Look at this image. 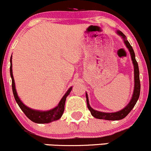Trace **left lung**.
Instances as JSON below:
<instances>
[{
  "label": "left lung",
  "mask_w": 151,
  "mask_h": 151,
  "mask_svg": "<svg viewBox=\"0 0 151 151\" xmlns=\"http://www.w3.org/2000/svg\"><path fill=\"white\" fill-rule=\"evenodd\" d=\"M119 36H121L123 38L124 44L126 45V47L129 49V52L131 54V58H132V60L133 62L134 65V88L133 95H132V99L129 101V103L125 106L123 109L118 111L116 112H99V111L95 110L93 109L91 106H90L89 101H88V94L86 93V101L87 105H88V109L91 112V115L96 118L98 119H103V120H107V121H118V120H121L124 118L129 112H131L134 106L136 104L137 101L139 97V93H140V81H139V66H138V63L137 62L136 59H135V54L134 52L133 48L131 46L129 42L126 39V36L120 30L117 31Z\"/></svg>",
  "instance_id": "8db88e82"
}]
</instances>
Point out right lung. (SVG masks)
Masks as SVG:
<instances>
[{
  "mask_svg": "<svg viewBox=\"0 0 151 151\" xmlns=\"http://www.w3.org/2000/svg\"><path fill=\"white\" fill-rule=\"evenodd\" d=\"M12 57L10 58V75L12 77V91H13L14 96L15 100H16L17 103L19 105L20 109H22V112L25 113V115L33 122L36 123H48L50 122H52L54 121H57V120L60 119L61 118L62 115H63V112H64V106L65 102H66V97L68 96V94L71 92L72 87L69 88L67 91V92L63 96V98L60 101L59 104H58L57 106H55L53 109H50V110L47 111H39L35 110V109H30L26 105H25L22 102L20 99H19V96H18L17 93L16 88H15V83L14 80L13 73H12Z\"/></svg>",
  "mask_w": 151,
  "mask_h": 151,
  "instance_id": "add662e5",
  "label": "right lung"
}]
</instances>
